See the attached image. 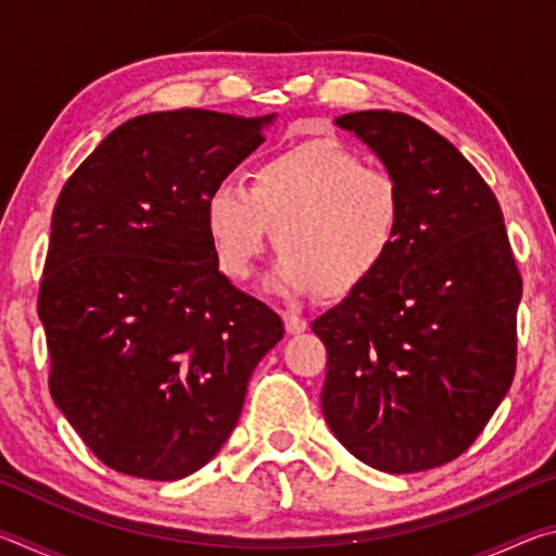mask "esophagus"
Listing matches in <instances>:
<instances>
[{
    "mask_svg": "<svg viewBox=\"0 0 556 556\" xmlns=\"http://www.w3.org/2000/svg\"><path fill=\"white\" fill-rule=\"evenodd\" d=\"M285 326H287V333H291V336L304 333L306 328H308L306 318H301V316H296V314H285Z\"/></svg>",
    "mask_w": 556,
    "mask_h": 556,
    "instance_id": "34e87169",
    "label": "esophagus"
}]
</instances>
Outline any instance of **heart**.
Listing matches in <instances>:
<instances>
[{
	"instance_id": "1",
	"label": "heart",
	"mask_w": 556,
	"mask_h": 556,
	"mask_svg": "<svg viewBox=\"0 0 556 556\" xmlns=\"http://www.w3.org/2000/svg\"><path fill=\"white\" fill-rule=\"evenodd\" d=\"M220 269L248 279L277 230L281 250L265 279L269 294L343 296L378 275L397 248L404 193L397 178L336 139H308L269 154L250 186L223 178L203 208Z\"/></svg>"
}]
</instances>
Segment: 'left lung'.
<instances>
[{
  "instance_id": "left-lung-1",
  "label": "left lung",
  "mask_w": 556,
  "mask_h": 556,
  "mask_svg": "<svg viewBox=\"0 0 556 556\" xmlns=\"http://www.w3.org/2000/svg\"><path fill=\"white\" fill-rule=\"evenodd\" d=\"M336 125L397 178L404 225L378 275L312 324L321 409L363 464L417 473L464 454L510 390L522 279L497 199L448 139L390 110Z\"/></svg>"
}]
</instances>
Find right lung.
Wrapping results in <instances>:
<instances>
[{"label":"right lung","instance_id":"1","mask_svg":"<svg viewBox=\"0 0 556 556\" xmlns=\"http://www.w3.org/2000/svg\"><path fill=\"white\" fill-rule=\"evenodd\" d=\"M265 117L127 119L65 181L39 291L51 397L102 464L178 481L218 454L281 318L232 287L205 199L265 142Z\"/></svg>","mask_w":556,"mask_h":556}]
</instances>
